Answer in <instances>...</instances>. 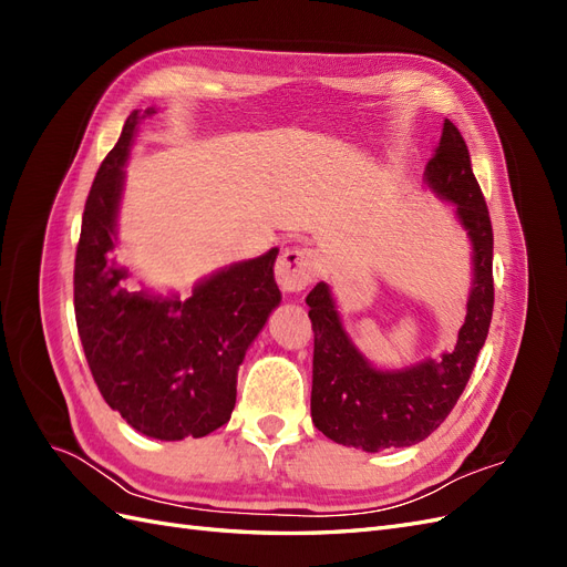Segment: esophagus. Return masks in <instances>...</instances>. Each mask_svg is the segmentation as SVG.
Masks as SVG:
<instances>
[{
	"label": "esophagus",
	"mask_w": 567,
	"mask_h": 567,
	"mask_svg": "<svg viewBox=\"0 0 567 567\" xmlns=\"http://www.w3.org/2000/svg\"><path fill=\"white\" fill-rule=\"evenodd\" d=\"M319 255L310 248H288L277 262V281L286 293H300L315 281Z\"/></svg>",
	"instance_id": "esophagus-1"
}]
</instances>
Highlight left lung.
Returning a JSON list of instances; mask_svg holds the SVG:
<instances>
[{
    "label": "left lung",
    "instance_id": "1",
    "mask_svg": "<svg viewBox=\"0 0 567 567\" xmlns=\"http://www.w3.org/2000/svg\"><path fill=\"white\" fill-rule=\"evenodd\" d=\"M423 182L440 200L456 205L454 215L473 250L468 315L456 346L440 359L425 357L402 369H379L359 352L342 326L329 284L319 281L305 300L315 331L312 421L333 442L371 454L411 447L437 431L471 379L492 321V221L468 146L450 120H444Z\"/></svg>",
    "mask_w": 567,
    "mask_h": 567
}]
</instances>
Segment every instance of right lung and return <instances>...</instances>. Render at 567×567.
Returning <instances> with one entry per match:
<instances>
[{"instance_id":"1","label":"right lung","mask_w":567,"mask_h":567,"mask_svg":"<svg viewBox=\"0 0 567 567\" xmlns=\"http://www.w3.org/2000/svg\"><path fill=\"white\" fill-rule=\"evenodd\" d=\"M156 109L132 111L101 163L84 203L75 255V319L84 357L106 404L153 440L203 437L225 425L236 404V375L265 329L281 290L279 248L203 277L188 298L127 290L117 246L125 163L136 130Z\"/></svg>"}]
</instances>
